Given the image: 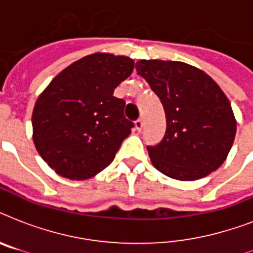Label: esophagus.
Instances as JSON below:
<instances>
[{
  "instance_id": "obj_1",
  "label": "esophagus",
  "mask_w": 253,
  "mask_h": 253,
  "mask_svg": "<svg viewBox=\"0 0 253 253\" xmlns=\"http://www.w3.org/2000/svg\"><path fill=\"white\" fill-rule=\"evenodd\" d=\"M135 128H136L139 132L142 131V128H143V121H142V119H138V121L135 122Z\"/></svg>"
}]
</instances>
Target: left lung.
I'll return each instance as SVG.
<instances>
[{
  "instance_id": "left-lung-1",
  "label": "left lung",
  "mask_w": 253,
  "mask_h": 253,
  "mask_svg": "<svg viewBox=\"0 0 253 253\" xmlns=\"http://www.w3.org/2000/svg\"><path fill=\"white\" fill-rule=\"evenodd\" d=\"M135 69L166 111V134L158 144L147 147L155 168L181 181L216 170L236 132L235 117L222 89L205 72L180 61L140 60Z\"/></svg>"
}]
</instances>
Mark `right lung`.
Masks as SVG:
<instances>
[{
  "label": "right lung",
  "instance_id": "right-lung-1",
  "mask_svg": "<svg viewBox=\"0 0 253 253\" xmlns=\"http://www.w3.org/2000/svg\"><path fill=\"white\" fill-rule=\"evenodd\" d=\"M132 69L126 56L89 55L59 73L38 98L34 144L60 176L85 180L114 160L134 123L125 117V99L113 93Z\"/></svg>",
  "mask_w": 253,
  "mask_h": 253
}]
</instances>
